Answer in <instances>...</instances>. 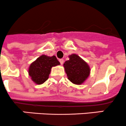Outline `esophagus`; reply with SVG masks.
I'll return each instance as SVG.
<instances>
[{"label":"esophagus","instance_id":"esophagus-1","mask_svg":"<svg viewBox=\"0 0 126 126\" xmlns=\"http://www.w3.org/2000/svg\"><path fill=\"white\" fill-rule=\"evenodd\" d=\"M59 62H60L61 64L63 65V62H64V61H63V59H59Z\"/></svg>","mask_w":126,"mask_h":126}]
</instances>
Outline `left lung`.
Returning a JSON list of instances; mask_svg holds the SVG:
<instances>
[{
  "mask_svg": "<svg viewBox=\"0 0 126 126\" xmlns=\"http://www.w3.org/2000/svg\"><path fill=\"white\" fill-rule=\"evenodd\" d=\"M68 58L69 60L63 63L68 79L73 84H83L90 75L89 65L76 54H71Z\"/></svg>",
  "mask_w": 126,
  "mask_h": 126,
  "instance_id": "1",
  "label": "left lung"
}]
</instances>
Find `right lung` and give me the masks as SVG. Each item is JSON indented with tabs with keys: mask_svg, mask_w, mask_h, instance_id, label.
<instances>
[{
	"mask_svg": "<svg viewBox=\"0 0 126 126\" xmlns=\"http://www.w3.org/2000/svg\"><path fill=\"white\" fill-rule=\"evenodd\" d=\"M60 65L55 56L42 55L30 65L28 73L35 84H42L49 78L53 67Z\"/></svg>",
	"mask_w": 126,
	"mask_h": 126,
	"instance_id": "obj_1",
	"label": "right lung"
}]
</instances>
